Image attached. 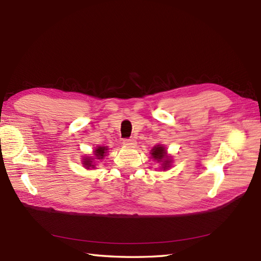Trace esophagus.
Returning a JSON list of instances; mask_svg holds the SVG:
<instances>
[{
  "instance_id": "esophagus-1",
  "label": "esophagus",
  "mask_w": 261,
  "mask_h": 261,
  "mask_svg": "<svg viewBox=\"0 0 261 261\" xmlns=\"http://www.w3.org/2000/svg\"><path fill=\"white\" fill-rule=\"evenodd\" d=\"M122 143L126 147H135L137 145V141L135 139H123Z\"/></svg>"
}]
</instances>
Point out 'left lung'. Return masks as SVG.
Wrapping results in <instances>:
<instances>
[{
	"label": "left lung",
	"instance_id": "left-lung-1",
	"mask_svg": "<svg viewBox=\"0 0 261 261\" xmlns=\"http://www.w3.org/2000/svg\"><path fill=\"white\" fill-rule=\"evenodd\" d=\"M151 156L154 160H157V162H164L163 166H164V169L169 167V164L171 160L169 159V157L167 156V153H166L165 148L162 146H156L153 147V149L151 150Z\"/></svg>",
	"mask_w": 261,
	"mask_h": 261
}]
</instances>
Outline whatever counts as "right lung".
Here are the masks:
<instances>
[{"instance_id": "add662e5", "label": "right lung", "mask_w": 261, "mask_h": 261, "mask_svg": "<svg viewBox=\"0 0 261 261\" xmlns=\"http://www.w3.org/2000/svg\"><path fill=\"white\" fill-rule=\"evenodd\" d=\"M108 149L105 148V147H98L97 149H95V157H96V159H103V157H104V154H105V151H107ZM84 165L86 166V168H90V167H93L94 168V165H93V162H92V159H90V158H86V159H84Z\"/></svg>"}]
</instances>
